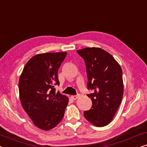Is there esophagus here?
I'll return each instance as SVG.
<instances>
[{
  "mask_svg": "<svg viewBox=\"0 0 147 147\" xmlns=\"http://www.w3.org/2000/svg\"><path fill=\"white\" fill-rule=\"evenodd\" d=\"M80 96V94H77V95H74V96H71V98L73 100H76V99H78V98H79Z\"/></svg>",
  "mask_w": 147,
  "mask_h": 147,
  "instance_id": "34e87169",
  "label": "esophagus"
}]
</instances>
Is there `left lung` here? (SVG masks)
<instances>
[{"mask_svg": "<svg viewBox=\"0 0 147 147\" xmlns=\"http://www.w3.org/2000/svg\"><path fill=\"white\" fill-rule=\"evenodd\" d=\"M77 53L85 61L87 88L93 93L91 109L84 111L86 120L98 127L108 125L113 119L123 96L122 71L115 59L107 51L98 47H87Z\"/></svg>", "mask_w": 147, "mask_h": 147, "instance_id": "left-lung-1", "label": "left lung"}]
</instances>
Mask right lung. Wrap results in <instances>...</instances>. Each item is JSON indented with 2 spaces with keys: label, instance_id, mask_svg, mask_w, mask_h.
<instances>
[{
  "label": "right lung",
  "instance_id": "obj_1",
  "mask_svg": "<svg viewBox=\"0 0 147 147\" xmlns=\"http://www.w3.org/2000/svg\"><path fill=\"white\" fill-rule=\"evenodd\" d=\"M66 55V52H58L33 56L20 76L22 106L33 124L42 130L52 129L63 118L69 100L56 92L54 86L59 85L58 69Z\"/></svg>",
  "mask_w": 147,
  "mask_h": 147
}]
</instances>
